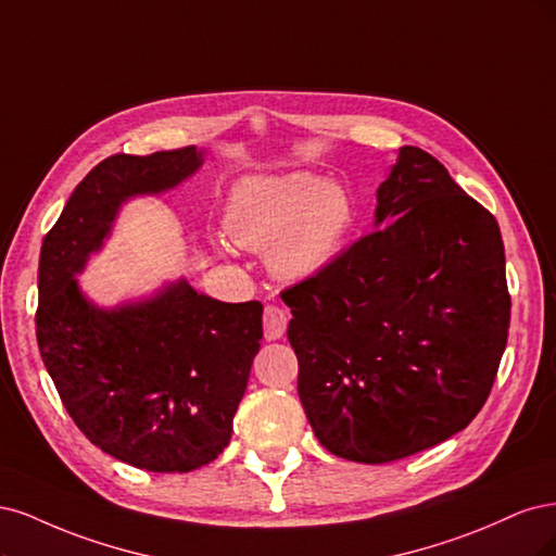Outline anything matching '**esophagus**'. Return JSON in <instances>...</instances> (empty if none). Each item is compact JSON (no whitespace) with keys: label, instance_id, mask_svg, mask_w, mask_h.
Masks as SVG:
<instances>
[{"label":"esophagus","instance_id":"1","mask_svg":"<svg viewBox=\"0 0 556 556\" xmlns=\"http://www.w3.org/2000/svg\"><path fill=\"white\" fill-rule=\"evenodd\" d=\"M289 328V316L277 304H265L263 312V330L267 339H279Z\"/></svg>","mask_w":556,"mask_h":556}]
</instances>
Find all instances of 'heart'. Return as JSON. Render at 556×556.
<instances>
[{
    "mask_svg": "<svg viewBox=\"0 0 556 556\" xmlns=\"http://www.w3.org/2000/svg\"><path fill=\"white\" fill-rule=\"evenodd\" d=\"M351 214L349 195L337 185L293 173L238 182L224 224L240 247L270 252V267L279 277L304 279L334 256Z\"/></svg>",
    "mask_w": 556,
    "mask_h": 556,
    "instance_id": "obj_1",
    "label": "heart"
}]
</instances>
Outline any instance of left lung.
I'll return each mask as SVG.
<instances>
[{
    "label": "left lung",
    "instance_id": "left-lung-1",
    "mask_svg": "<svg viewBox=\"0 0 556 556\" xmlns=\"http://www.w3.org/2000/svg\"><path fill=\"white\" fill-rule=\"evenodd\" d=\"M376 228L281 291L298 395L320 445L386 464L467 427L510 326L501 230L441 161L404 146Z\"/></svg>",
    "mask_w": 556,
    "mask_h": 556
}]
</instances>
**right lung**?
<instances>
[{
    "label": "right lung",
    "mask_w": 556,
    "mask_h": 556,
    "mask_svg": "<svg viewBox=\"0 0 556 556\" xmlns=\"http://www.w3.org/2000/svg\"><path fill=\"white\" fill-rule=\"evenodd\" d=\"M201 164L195 148L103 159L71 193L39 258L37 342L64 408L103 453L154 473L201 469L228 445L263 304L219 302L177 281L103 312L74 275L129 195L170 189Z\"/></svg>",
    "instance_id": "right-lung-1"
}]
</instances>
